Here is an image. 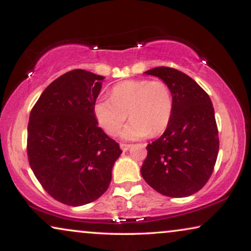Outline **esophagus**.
<instances>
[{
    "mask_svg": "<svg viewBox=\"0 0 251 251\" xmlns=\"http://www.w3.org/2000/svg\"><path fill=\"white\" fill-rule=\"evenodd\" d=\"M120 147H121V150L123 152H126L130 147H131V144H120Z\"/></svg>",
    "mask_w": 251,
    "mask_h": 251,
    "instance_id": "34e87169",
    "label": "esophagus"
}]
</instances>
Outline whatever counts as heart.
<instances>
[{
	"label": "heart",
	"mask_w": 251,
	"mask_h": 251,
	"mask_svg": "<svg viewBox=\"0 0 251 251\" xmlns=\"http://www.w3.org/2000/svg\"><path fill=\"white\" fill-rule=\"evenodd\" d=\"M112 98L96 101L94 112L108 135L120 131L126 118H131L122 130L123 139L135 140L162 133L170 125L174 112L173 92L162 80H126L115 84Z\"/></svg>",
	"instance_id": "heart-1"
}]
</instances>
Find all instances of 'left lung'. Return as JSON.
Here are the masks:
<instances>
[{
	"instance_id": "8db88e82",
	"label": "left lung",
	"mask_w": 251,
	"mask_h": 251,
	"mask_svg": "<svg viewBox=\"0 0 251 251\" xmlns=\"http://www.w3.org/2000/svg\"><path fill=\"white\" fill-rule=\"evenodd\" d=\"M171 89L174 112L163 135L146 146L142 176L170 198L200 191L210 178L219 150L215 111L207 92L183 72L160 66L145 72Z\"/></svg>"
}]
</instances>
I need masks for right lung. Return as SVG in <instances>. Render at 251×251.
<instances>
[{
  "instance_id": "add662e5",
  "label": "right lung",
  "mask_w": 251,
  "mask_h": 251,
  "mask_svg": "<svg viewBox=\"0 0 251 251\" xmlns=\"http://www.w3.org/2000/svg\"><path fill=\"white\" fill-rule=\"evenodd\" d=\"M104 78L84 70L67 72L48 85L29 114V166L48 194L72 207L105 193L122 153L94 112Z\"/></svg>"
}]
</instances>
